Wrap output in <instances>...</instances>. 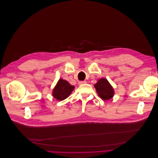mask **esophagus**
<instances>
[{"instance_id":"34e87169","label":"esophagus","mask_w":158,"mask_h":158,"mask_svg":"<svg viewBox=\"0 0 158 158\" xmlns=\"http://www.w3.org/2000/svg\"><path fill=\"white\" fill-rule=\"evenodd\" d=\"M86 83V81H80L78 82V84H79V85H83V84H85Z\"/></svg>"}]
</instances>
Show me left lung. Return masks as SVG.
<instances>
[{"label": "left lung", "mask_w": 158, "mask_h": 158, "mask_svg": "<svg viewBox=\"0 0 158 158\" xmlns=\"http://www.w3.org/2000/svg\"><path fill=\"white\" fill-rule=\"evenodd\" d=\"M94 88H96L100 97L103 100L111 99L114 94V91L112 86L105 78L99 80L94 85Z\"/></svg>", "instance_id": "1"}]
</instances>
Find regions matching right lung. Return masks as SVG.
Returning a JSON list of instances; mask_svg holds the SVG:
<instances>
[{
	"label": "right lung",
	"instance_id": "add662e5",
	"mask_svg": "<svg viewBox=\"0 0 158 158\" xmlns=\"http://www.w3.org/2000/svg\"><path fill=\"white\" fill-rule=\"evenodd\" d=\"M74 88L67 81L60 79L53 89V97L58 100H64L69 97Z\"/></svg>",
	"mask_w": 158,
	"mask_h": 158
}]
</instances>
